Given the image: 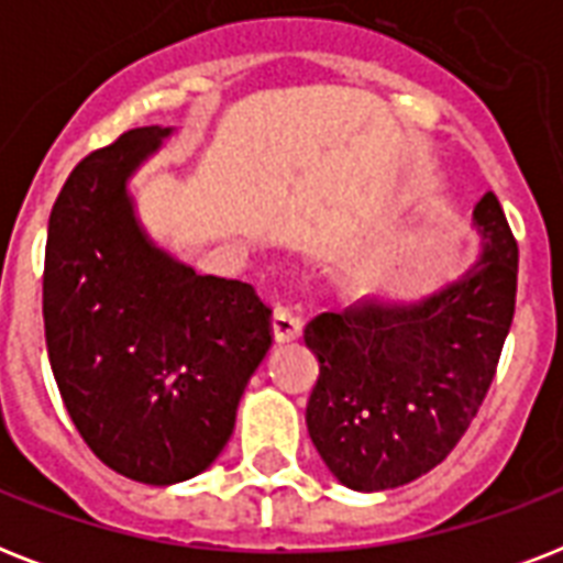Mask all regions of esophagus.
I'll list each match as a JSON object with an SVG mask.
<instances>
[{
  "label": "esophagus",
  "mask_w": 563,
  "mask_h": 563,
  "mask_svg": "<svg viewBox=\"0 0 563 563\" xmlns=\"http://www.w3.org/2000/svg\"><path fill=\"white\" fill-rule=\"evenodd\" d=\"M272 330L277 342H291L300 335V316L286 307H277L272 316Z\"/></svg>",
  "instance_id": "obj_1"
}]
</instances>
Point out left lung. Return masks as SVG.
Segmentation results:
<instances>
[{"label":"left lung","mask_w":563,"mask_h":563,"mask_svg":"<svg viewBox=\"0 0 563 563\" xmlns=\"http://www.w3.org/2000/svg\"><path fill=\"white\" fill-rule=\"evenodd\" d=\"M476 263L427 298H365L303 330L318 356L309 438L353 490L409 485L453 453L476 418L511 330L517 242L497 195L473 207Z\"/></svg>","instance_id":"8db88e82"}]
</instances>
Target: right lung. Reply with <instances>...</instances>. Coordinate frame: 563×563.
Masks as SVG:
<instances>
[{
    "mask_svg": "<svg viewBox=\"0 0 563 563\" xmlns=\"http://www.w3.org/2000/svg\"><path fill=\"white\" fill-rule=\"evenodd\" d=\"M175 128L84 157L48 216L43 324L64 406L110 471L175 485L233 435L239 397L272 347L254 286L198 274L136 219L128 180Z\"/></svg>",
    "mask_w": 563,
    "mask_h": 563,
    "instance_id": "obj_1",
    "label": "right lung"
}]
</instances>
